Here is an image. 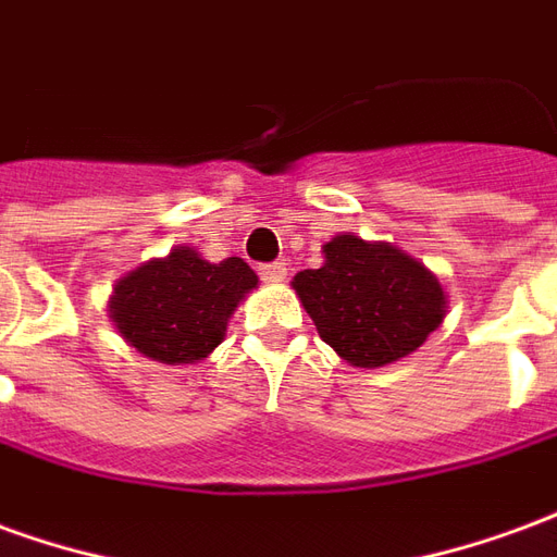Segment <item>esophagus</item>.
<instances>
[{
	"label": "esophagus",
	"mask_w": 557,
	"mask_h": 557,
	"mask_svg": "<svg viewBox=\"0 0 557 557\" xmlns=\"http://www.w3.org/2000/svg\"><path fill=\"white\" fill-rule=\"evenodd\" d=\"M259 277L268 280V283H277V280L286 277V262H268V265H259Z\"/></svg>",
	"instance_id": "obj_1"
}]
</instances>
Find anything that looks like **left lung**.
<instances>
[{"instance_id": "obj_1", "label": "left lung", "mask_w": 557, "mask_h": 557, "mask_svg": "<svg viewBox=\"0 0 557 557\" xmlns=\"http://www.w3.org/2000/svg\"><path fill=\"white\" fill-rule=\"evenodd\" d=\"M292 286L319 337L351 367L406 358L444 319L442 283L394 244L337 235L325 265L298 271Z\"/></svg>"}]
</instances>
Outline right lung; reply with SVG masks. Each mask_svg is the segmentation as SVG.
Returning <instances> with one entry per match:
<instances>
[{"label":"right lung","mask_w":557,"mask_h":557,"mask_svg":"<svg viewBox=\"0 0 557 557\" xmlns=\"http://www.w3.org/2000/svg\"><path fill=\"white\" fill-rule=\"evenodd\" d=\"M256 283L253 268L238 256L214 265L178 247L119 280L110 315L119 334L151 361L196 363L220 346L226 319Z\"/></svg>","instance_id":"obj_1"}]
</instances>
